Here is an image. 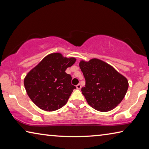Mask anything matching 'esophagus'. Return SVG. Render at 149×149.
<instances>
[{"instance_id": "esophagus-1", "label": "esophagus", "mask_w": 149, "mask_h": 149, "mask_svg": "<svg viewBox=\"0 0 149 149\" xmlns=\"http://www.w3.org/2000/svg\"><path fill=\"white\" fill-rule=\"evenodd\" d=\"M76 87H77V89H80L81 88V85L80 84H78V85H76Z\"/></svg>"}]
</instances>
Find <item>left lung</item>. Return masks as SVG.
Listing matches in <instances>:
<instances>
[{"label": "left lung", "instance_id": "8db88e82", "mask_svg": "<svg viewBox=\"0 0 149 149\" xmlns=\"http://www.w3.org/2000/svg\"><path fill=\"white\" fill-rule=\"evenodd\" d=\"M79 67L85 79L82 94L89 105L100 112H108L122 102L129 87L125 76L108 63L98 58L81 60Z\"/></svg>", "mask_w": 149, "mask_h": 149}]
</instances>
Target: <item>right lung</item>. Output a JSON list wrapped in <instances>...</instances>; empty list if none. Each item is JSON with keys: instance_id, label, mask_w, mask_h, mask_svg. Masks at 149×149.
<instances>
[{"instance_id": "1", "label": "right lung", "mask_w": 149, "mask_h": 149, "mask_svg": "<svg viewBox=\"0 0 149 149\" xmlns=\"http://www.w3.org/2000/svg\"><path fill=\"white\" fill-rule=\"evenodd\" d=\"M76 61L59 52L48 54L27 73L24 84L27 95L41 110L52 112L66 104L73 90L72 77L65 73Z\"/></svg>"}]
</instances>
